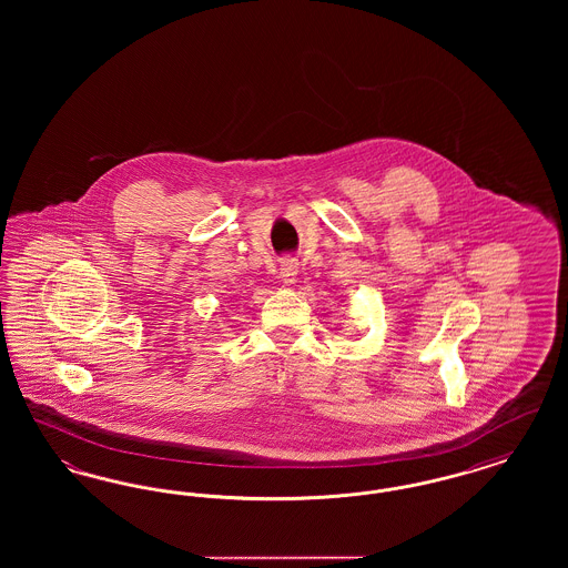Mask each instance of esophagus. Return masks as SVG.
Segmentation results:
<instances>
[{"instance_id":"1","label":"esophagus","mask_w":568,"mask_h":568,"mask_svg":"<svg viewBox=\"0 0 568 568\" xmlns=\"http://www.w3.org/2000/svg\"><path fill=\"white\" fill-rule=\"evenodd\" d=\"M297 276V262L294 257H285L283 262H281V281L285 283V285H292V283H296Z\"/></svg>"}]
</instances>
